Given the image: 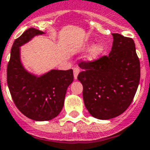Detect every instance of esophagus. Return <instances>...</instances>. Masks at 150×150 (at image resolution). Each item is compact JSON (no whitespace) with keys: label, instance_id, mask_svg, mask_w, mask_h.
Segmentation results:
<instances>
[{"label":"esophagus","instance_id":"1","mask_svg":"<svg viewBox=\"0 0 150 150\" xmlns=\"http://www.w3.org/2000/svg\"><path fill=\"white\" fill-rule=\"evenodd\" d=\"M79 71H80L79 68L75 67L73 69V74H74V78H75V79H77V77H78V75H79Z\"/></svg>","mask_w":150,"mask_h":150}]
</instances>
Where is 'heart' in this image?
I'll list each match as a JSON object with an SVG mask.
<instances>
[{"label":"heart","instance_id":"b5f03b06","mask_svg":"<svg viewBox=\"0 0 150 150\" xmlns=\"http://www.w3.org/2000/svg\"><path fill=\"white\" fill-rule=\"evenodd\" d=\"M103 50V46L101 44H98L97 45H95L92 49L91 50L89 53V59H96L97 57H98V56L100 55V53H102Z\"/></svg>","mask_w":150,"mask_h":150}]
</instances>
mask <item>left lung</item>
Masks as SVG:
<instances>
[{
  "mask_svg": "<svg viewBox=\"0 0 150 150\" xmlns=\"http://www.w3.org/2000/svg\"><path fill=\"white\" fill-rule=\"evenodd\" d=\"M112 50L93 60H83L78 79L83 85L84 105L94 118L110 119L129 107L140 78V60L131 38L112 33Z\"/></svg>",
  "mask_w": 150,
  "mask_h": 150,
  "instance_id": "obj_1",
  "label": "left lung"
}]
</instances>
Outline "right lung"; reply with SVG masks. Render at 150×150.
Wrapping results in <instances>:
<instances>
[{
    "mask_svg": "<svg viewBox=\"0 0 150 150\" xmlns=\"http://www.w3.org/2000/svg\"><path fill=\"white\" fill-rule=\"evenodd\" d=\"M43 33L30 28L16 39L6 69L7 85L16 106L35 121L50 120L59 115L64 105L66 90L74 79L72 69H53L41 77L24 69L19 59V47Z\"/></svg>",
    "mask_w": 150,
    "mask_h": 150,
    "instance_id": "1",
    "label": "right lung"
}]
</instances>
